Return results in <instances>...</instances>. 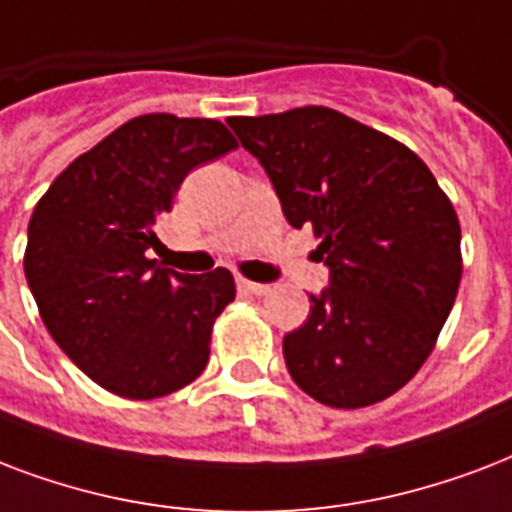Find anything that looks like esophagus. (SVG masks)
<instances>
[{
    "instance_id": "obj_1",
    "label": "esophagus",
    "mask_w": 512,
    "mask_h": 512,
    "mask_svg": "<svg viewBox=\"0 0 512 512\" xmlns=\"http://www.w3.org/2000/svg\"><path fill=\"white\" fill-rule=\"evenodd\" d=\"M237 288H240V291L256 293V296H264V293L269 291L267 283H253V280H245V277H237Z\"/></svg>"
}]
</instances>
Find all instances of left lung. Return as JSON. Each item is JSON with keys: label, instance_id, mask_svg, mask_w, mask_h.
Masks as SVG:
<instances>
[{"label": "left lung", "instance_id": "1", "mask_svg": "<svg viewBox=\"0 0 512 512\" xmlns=\"http://www.w3.org/2000/svg\"><path fill=\"white\" fill-rule=\"evenodd\" d=\"M227 122L328 267L304 326L283 339L288 374L334 408L390 398L457 299L462 232L449 197L408 146L326 106Z\"/></svg>", "mask_w": 512, "mask_h": 512}]
</instances>
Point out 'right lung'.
<instances>
[{
    "label": "right lung",
    "instance_id": "obj_1",
    "mask_svg": "<svg viewBox=\"0 0 512 512\" xmlns=\"http://www.w3.org/2000/svg\"><path fill=\"white\" fill-rule=\"evenodd\" d=\"M237 146L219 120L144 114L79 154L29 221L26 280L74 366L104 390L152 400L208 363L213 320L235 299L229 269H165L154 224L202 162Z\"/></svg>",
    "mask_w": 512,
    "mask_h": 512
}]
</instances>
